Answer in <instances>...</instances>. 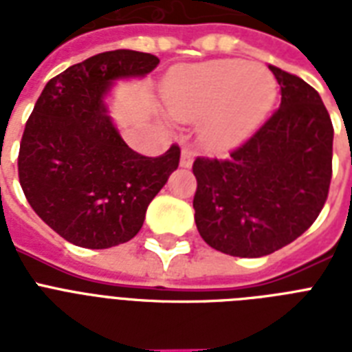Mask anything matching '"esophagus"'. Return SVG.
<instances>
[{
  "instance_id": "esophagus-1",
  "label": "esophagus",
  "mask_w": 352,
  "mask_h": 352,
  "mask_svg": "<svg viewBox=\"0 0 352 352\" xmlns=\"http://www.w3.org/2000/svg\"><path fill=\"white\" fill-rule=\"evenodd\" d=\"M193 164V153L190 149H182L181 151V168H192Z\"/></svg>"
}]
</instances>
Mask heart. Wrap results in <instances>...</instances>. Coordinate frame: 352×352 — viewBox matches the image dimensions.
Masks as SVG:
<instances>
[{"label":"heart","instance_id":"heart-1","mask_svg":"<svg viewBox=\"0 0 352 352\" xmlns=\"http://www.w3.org/2000/svg\"><path fill=\"white\" fill-rule=\"evenodd\" d=\"M166 104L182 122H197L206 148L230 151L259 129L278 96V82L263 65L214 60L177 67L166 82Z\"/></svg>","mask_w":352,"mask_h":352}]
</instances>
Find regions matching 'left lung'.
I'll return each instance as SVG.
<instances>
[{
	"label": "left lung",
	"instance_id": "left-lung-1",
	"mask_svg": "<svg viewBox=\"0 0 352 352\" xmlns=\"http://www.w3.org/2000/svg\"><path fill=\"white\" fill-rule=\"evenodd\" d=\"M279 109L225 160L197 157L195 225L212 248L261 257L311 228L333 177V122L314 87L270 65Z\"/></svg>",
	"mask_w": 352,
	"mask_h": 352
}]
</instances>
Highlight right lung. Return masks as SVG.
<instances>
[{"label": "right lung", "instance_id": "obj_1", "mask_svg": "<svg viewBox=\"0 0 352 352\" xmlns=\"http://www.w3.org/2000/svg\"><path fill=\"white\" fill-rule=\"evenodd\" d=\"M159 65L148 52H100L47 82L19 144V184L41 221L84 248L133 239L146 210L177 170L181 149L160 157L133 151L107 115L106 96L122 78Z\"/></svg>", "mask_w": 352, "mask_h": 352}]
</instances>
